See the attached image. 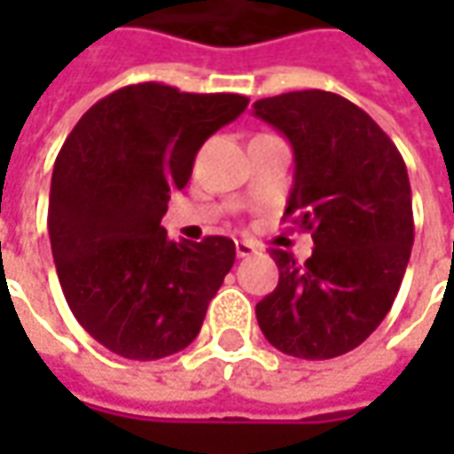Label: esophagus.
<instances>
[{"label":"esophagus","instance_id":"1","mask_svg":"<svg viewBox=\"0 0 454 454\" xmlns=\"http://www.w3.org/2000/svg\"><path fill=\"white\" fill-rule=\"evenodd\" d=\"M235 250H237V257H250V254L257 253V247H254L253 242H237Z\"/></svg>","mask_w":454,"mask_h":454}]
</instances>
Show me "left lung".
<instances>
[{
	"label": "left lung",
	"mask_w": 454,
	"mask_h": 454,
	"mask_svg": "<svg viewBox=\"0 0 454 454\" xmlns=\"http://www.w3.org/2000/svg\"><path fill=\"white\" fill-rule=\"evenodd\" d=\"M254 115L295 153L283 219L313 237L303 265L272 247L280 280L254 313L272 346L321 361L348 354L389 313L414 242L407 166L366 111L328 90L262 98Z\"/></svg>",
	"instance_id": "obj_1"
}]
</instances>
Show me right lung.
Wrapping results in <instances>:
<instances>
[{
	"label": "right lung",
	"mask_w": 454,
	"mask_h": 454,
	"mask_svg": "<svg viewBox=\"0 0 454 454\" xmlns=\"http://www.w3.org/2000/svg\"><path fill=\"white\" fill-rule=\"evenodd\" d=\"M250 98L164 82L115 90L82 115L52 168L47 230L65 301L114 354L153 361L197 339L235 242H174L161 217L201 144Z\"/></svg>",
	"instance_id": "add662e5"
}]
</instances>
